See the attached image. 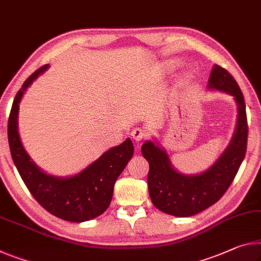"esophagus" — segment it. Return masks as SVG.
Masks as SVG:
<instances>
[{"label":"esophagus","instance_id":"1","mask_svg":"<svg viewBox=\"0 0 261 261\" xmlns=\"http://www.w3.org/2000/svg\"><path fill=\"white\" fill-rule=\"evenodd\" d=\"M131 135H132V138H134V140L136 143H139V142H142L143 139H145L146 138V132L144 131L143 129H140V127H137V129H135L134 131L131 132Z\"/></svg>","mask_w":261,"mask_h":261}]
</instances>
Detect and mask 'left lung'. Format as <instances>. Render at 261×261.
<instances>
[{"mask_svg":"<svg viewBox=\"0 0 261 261\" xmlns=\"http://www.w3.org/2000/svg\"><path fill=\"white\" fill-rule=\"evenodd\" d=\"M206 89L232 96L238 113L232 138L212 166L197 174H185L173 166L171 156L156 138L146 140L142 146L143 156L150 165L147 185L152 203L175 217L193 216L216 203L232 184L245 158L249 127L238 84L226 69L214 65Z\"/></svg>","mask_w":261,"mask_h":261,"instance_id":"1","label":"left lung"}]
</instances>
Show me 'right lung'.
Wrapping results in <instances>:
<instances>
[{"mask_svg":"<svg viewBox=\"0 0 261 261\" xmlns=\"http://www.w3.org/2000/svg\"><path fill=\"white\" fill-rule=\"evenodd\" d=\"M45 65L31 74L16 95L8 122V139L12 160L24 184L38 203L64 221L82 223L108 209L117 177L134 155V144L126 138L110 147L76 174L58 176L41 169L29 155L18 132L19 103L37 77L47 71Z\"/></svg>","mask_w":261,"mask_h":261,"instance_id":"add662e5","label":"right lung"}]
</instances>
